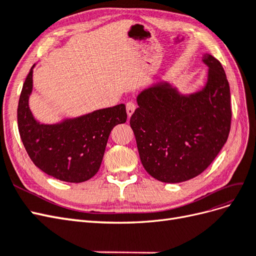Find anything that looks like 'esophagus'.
Returning <instances> with one entry per match:
<instances>
[{
	"label": "esophagus",
	"instance_id": "esophagus-1",
	"mask_svg": "<svg viewBox=\"0 0 256 256\" xmlns=\"http://www.w3.org/2000/svg\"><path fill=\"white\" fill-rule=\"evenodd\" d=\"M136 108V106L134 102H129L126 104V111H127V114H128L129 118L134 114Z\"/></svg>",
	"mask_w": 256,
	"mask_h": 256
}]
</instances>
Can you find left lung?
I'll return each mask as SVG.
<instances>
[{
	"mask_svg": "<svg viewBox=\"0 0 256 256\" xmlns=\"http://www.w3.org/2000/svg\"><path fill=\"white\" fill-rule=\"evenodd\" d=\"M205 86L182 95L160 82L138 95L130 118L146 172L162 182H182L200 175L226 144L230 129V92L220 62L204 54Z\"/></svg>",
	"mask_w": 256,
	"mask_h": 256,
	"instance_id": "obj_1",
	"label": "left lung"
}]
</instances>
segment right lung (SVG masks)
I'll use <instances>...</instances> for the list:
<instances>
[{
	"mask_svg": "<svg viewBox=\"0 0 256 256\" xmlns=\"http://www.w3.org/2000/svg\"><path fill=\"white\" fill-rule=\"evenodd\" d=\"M34 66L23 84L17 111L18 129L26 150L37 168L56 180H88L102 164L112 129L126 122V106L118 104L53 125L38 122L28 106Z\"/></svg>",
	"mask_w": 256,
	"mask_h": 256,
	"instance_id": "right-lung-1",
	"label": "right lung"
}]
</instances>
